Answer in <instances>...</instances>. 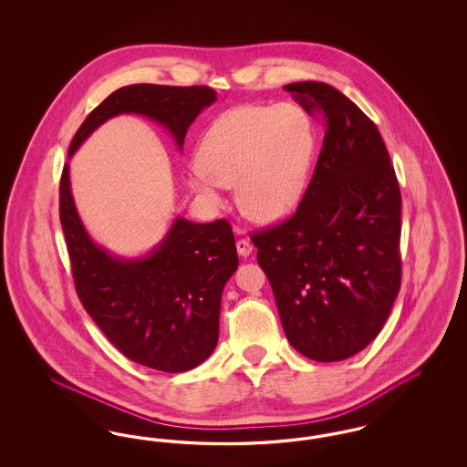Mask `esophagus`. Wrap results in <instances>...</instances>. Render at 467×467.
<instances>
[{
	"label": "esophagus",
	"instance_id": "esophagus-1",
	"mask_svg": "<svg viewBox=\"0 0 467 467\" xmlns=\"http://www.w3.org/2000/svg\"><path fill=\"white\" fill-rule=\"evenodd\" d=\"M236 248H238V254H240L242 257H248V255L252 254V250H254V246H252V244H250L248 240H238V242H236Z\"/></svg>",
	"mask_w": 467,
	"mask_h": 467
}]
</instances>
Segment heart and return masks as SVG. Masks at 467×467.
<instances>
[{
    "label": "heart",
    "mask_w": 467,
    "mask_h": 467,
    "mask_svg": "<svg viewBox=\"0 0 467 467\" xmlns=\"http://www.w3.org/2000/svg\"><path fill=\"white\" fill-rule=\"evenodd\" d=\"M317 147V130L297 103L244 105L223 111L202 134L191 185L201 198L223 204L236 183L244 215L269 223L301 198Z\"/></svg>",
    "instance_id": "b5f03b06"
}]
</instances>
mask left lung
<instances>
[{
  "mask_svg": "<svg viewBox=\"0 0 467 467\" xmlns=\"http://www.w3.org/2000/svg\"><path fill=\"white\" fill-rule=\"evenodd\" d=\"M284 89L324 115V145L296 213L252 242L290 345L343 360L377 337L400 292V183L375 122L343 92Z\"/></svg>",
  "mask_w": 467,
  "mask_h": 467,
  "instance_id": "obj_1",
  "label": "left lung"
}]
</instances>
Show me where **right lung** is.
<instances>
[{
	"mask_svg": "<svg viewBox=\"0 0 467 467\" xmlns=\"http://www.w3.org/2000/svg\"><path fill=\"white\" fill-rule=\"evenodd\" d=\"M215 99V90L204 86L120 88L90 111L73 136L67 157L120 113L156 120L182 149L189 126ZM59 219L77 294L119 352L164 373L189 371L212 356L219 341L223 285L238 267L234 234L227 221L198 223L177 217L147 255H113L92 242L78 217L69 164L61 175Z\"/></svg>",
	"mask_w": 467,
	"mask_h": 467,
	"instance_id": "add662e5",
	"label": "right lung"
}]
</instances>
